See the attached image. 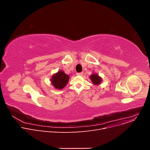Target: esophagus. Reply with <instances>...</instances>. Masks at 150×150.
I'll list each match as a JSON object with an SVG mask.
<instances>
[{
  "label": "esophagus",
  "mask_w": 150,
  "mask_h": 150,
  "mask_svg": "<svg viewBox=\"0 0 150 150\" xmlns=\"http://www.w3.org/2000/svg\"><path fill=\"white\" fill-rule=\"evenodd\" d=\"M76 75H78V76H82V75H83V72L76 73Z\"/></svg>",
  "instance_id": "esophagus-1"
}]
</instances>
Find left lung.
I'll return each mask as SVG.
<instances>
[{"label":"left lung","instance_id":"left-lung-1","mask_svg":"<svg viewBox=\"0 0 150 150\" xmlns=\"http://www.w3.org/2000/svg\"><path fill=\"white\" fill-rule=\"evenodd\" d=\"M90 78L92 83L95 85H100L102 81V78L101 76H100L98 74H94V73L92 74L90 76Z\"/></svg>","mask_w":150,"mask_h":150}]
</instances>
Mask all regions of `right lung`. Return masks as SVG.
Instances as JSON below:
<instances>
[{
    "instance_id": "obj_1",
    "label": "right lung",
    "mask_w": 150,
    "mask_h": 150,
    "mask_svg": "<svg viewBox=\"0 0 150 150\" xmlns=\"http://www.w3.org/2000/svg\"><path fill=\"white\" fill-rule=\"evenodd\" d=\"M69 79V76L62 70H60L52 75L50 81L54 88L57 90H62L67 85Z\"/></svg>"
}]
</instances>
